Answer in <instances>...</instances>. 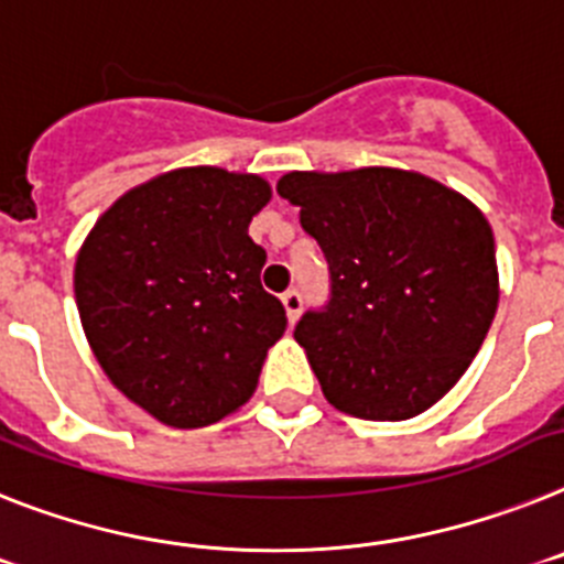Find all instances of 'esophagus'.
I'll return each mask as SVG.
<instances>
[{"label": "esophagus", "mask_w": 564, "mask_h": 564, "mask_svg": "<svg viewBox=\"0 0 564 564\" xmlns=\"http://www.w3.org/2000/svg\"><path fill=\"white\" fill-rule=\"evenodd\" d=\"M281 303H283V310H286L289 323H295L297 315H301V310H303L301 292H297V289H286V292L281 295Z\"/></svg>", "instance_id": "obj_1"}]
</instances>
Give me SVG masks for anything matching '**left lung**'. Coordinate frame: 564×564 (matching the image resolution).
Listing matches in <instances>:
<instances>
[{
  "label": "left lung",
  "mask_w": 564,
  "mask_h": 564,
  "mask_svg": "<svg viewBox=\"0 0 564 564\" xmlns=\"http://www.w3.org/2000/svg\"><path fill=\"white\" fill-rule=\"evenodd\" d=\"M278 193L329 263V301L297 321L323 394L360 420H409L471 366L499 301L486 215L420 173H289Z\"/></svg>",
  "instance_id": "left-lung-1"
}]
</instances>
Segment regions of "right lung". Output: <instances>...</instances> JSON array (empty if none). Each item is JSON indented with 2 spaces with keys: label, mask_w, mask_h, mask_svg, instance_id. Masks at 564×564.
Returning a JSON list of instances; mask_svg holds the SVG:
<instances>
[{
  "label": "right lung",
  "mask_w": 564,
  "mask_h": 564,
  "mask_svg": "<svg viewBox=\"0 0 564 564\" xmlns=\"http://www.w3.org/2000/svg\"><path fill=\"white\" fill-rule=\"evenodd\" d=\"M269 184L187 166L121 195L76 258V306L112 386L175 429H200L258 389L286 310L261 286L249 221Z\"/></svg>",
  "instance_id": "right-lung-1"
}]
</instances>
